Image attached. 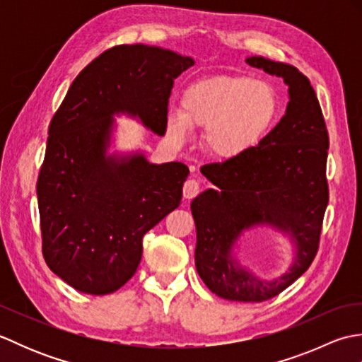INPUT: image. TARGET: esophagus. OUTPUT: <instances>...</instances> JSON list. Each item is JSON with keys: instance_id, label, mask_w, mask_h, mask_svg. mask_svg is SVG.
<instances>
[{"instance_id": "34e87169", "label": "esophagus", "mask_w": 362, "mask_h": 362, "mask_svg": "<svg viewBox=\"0 0 362 362\" xmlns=\"http://www.w3.org/2000/svg\"><path fill=\"white\" fill-rule=\"evenodd\" d=\"M199 189H201V185H199V182L194 179H189L185 182V185H183V197L185 199H193L194 196H197Z\"/></svg>"}]
</instances>
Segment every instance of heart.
Listing matches in <instances>:
<instances>
[{"label":"heart","mask_w":362,"mask_h":362,"mask_svg":"<svg viewBox=\"0 0 362 362\" xmlns=\"http://www.w3.org/2000/svg\"><path fill=\"white\" fill-rule=\"evenodd\" d=\"M279 113V96L264 81L244 74H216L182 90L179 110L166 113V134L185 143L189 130L204 129L201 146L213 160L232 161L249 152Z\"/></svg>","instance_id":"obj_1"}]
</instances>
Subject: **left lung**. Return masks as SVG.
Wrapping results in <instances>:
<instances>
[{
    "label": "left lung",
    "mask_w": 362,
    "mask_h": 362,
    "mask_svg": "<svg viewBox=\"0 0 362 362\" xmlns=\"http://www.w3.org/2000/svg\"><path fill=\"white\" fill-rule=\"evenodd\" d=\"M250 66L281 78L289 103L258 146L243 157L206 165L201 173L216 188L193 199L197 274L214 294L233 302L279 296L313 263L328 205V132L317 96L296 66L252 56ZM258 226L286 235L295 249L288 272L263 281L234 255L240 236Z\"/></svg>",
    "instance_id": "1"
}]
</instances>
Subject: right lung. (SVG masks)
<instances>
[{
    "mask_svg": "<svg viewBox=\"0 0 362 362\" xmlns=\"http://www.w3.org/2000/svg\"><path fill=\"white\" fill-rule=\"evenodd\" d=\"M193 65L160 46H113L83 68L54 115L37 182L43 257L74 289H119L140 264L143 236L180 205L187 165L110 148L119 115L165 135L174 79Z\"/></svg>",
    "mask_w": 362,
    "mask_h": 362,
    "instance_id": "1",
    "label": "right lung"
}]
</instances>
